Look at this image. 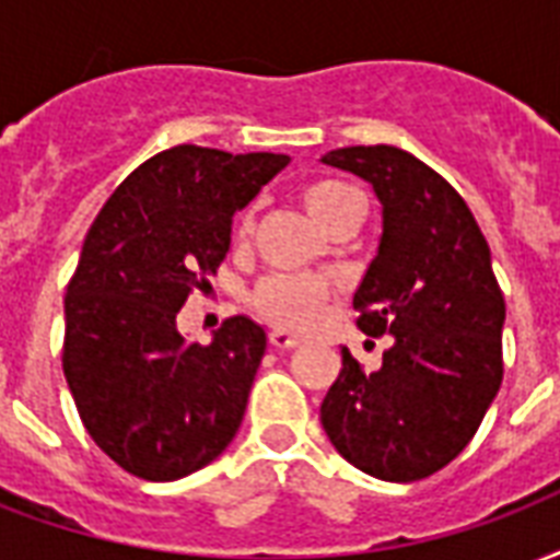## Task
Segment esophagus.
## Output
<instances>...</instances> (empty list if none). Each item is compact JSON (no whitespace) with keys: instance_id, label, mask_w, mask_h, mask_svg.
<instances>
[{"instance_id":"34e87169","label":"esophagus","mask_w":560,"mask_h":560,"mask_svg":"<svg viewBox=\"0 0 560 560\" xmlns=\"http://www.w3.org/2000/svg\"><path fill=\"white\" fill-rule=\"evenodd\" d=\"M302 340H299L296 335H290V331H284V328H276V331H270V347L279 349V352H288V349H296Z\"/></svg>"}]
</instances>
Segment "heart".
<instances>
[{
  "mask_svg": "<svg viewBox=\"0 0 560 560\" xmlns=\"http://www.w3.org/2000/svg\"><path fill=\"white\" fill-rule=\"evenodd\" d=\"M302 205L319 225H331L347 217L355 205H361V196L355 187L343 185L337 178H317L302 187ZM252 211H243L234 223V234L246 237L252 232ZM328 302V284L314 279V276H267L252 290V308L258 311L264 319H270L276 326L284 328H308L317 323L319 311Z\"/></svg>",
  "mask_w": 560,
  "mask_h": 560,
  "instance_id": "b5f03b06",
  "label": "heart"
}]
</instances>
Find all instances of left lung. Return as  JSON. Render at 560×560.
I'll return each instance as SVG.
<instances>
[{"instance_id":"8db88e82","label":"left lung","mask_w":560,"mask_h":560,"mask_svg":"<svg viewBox=\"0 0 560 560\" xmlns=\"http://www.w3.org/2000/svg\"><path fill=\"white\" fill-rule=\"evenodd\" d=\"M323 164L370 182L382 202V241L352 305L364 335L394 343L370 375L340 352L319 420L352 467L420 481L458 458L502 384L505 296L490 246L458 190L405 149H335Z\"/></svg>"}]
</instances>
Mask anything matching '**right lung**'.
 <instances>
[{"label": "right lung", "mask_w": 560, "mask_h": 560, "mask_svg": "<svg viewBox=\"0 0 560 560\" xmlns=\"http://www.w3.org/2000/svg\"><path fill=\"white\" fill-rule=\"evenodd\" d=\"M288 155L194 143L164 149L96 213L63 296V375L93 443L147 481L211 464L241 429L267 335L225 319L211 343L176 314L232 243V217Z\"/></svg>", "instance_id": "add662e5"}]
</instances>
